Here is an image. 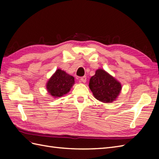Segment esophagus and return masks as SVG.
Masks as SVG:
<instances>
[{"label":"esophagus","instance_id":"obj_1","mask_svg":"<svg viewBox=\"0 0 159 159\" xmlns=\"http://www.w3.org/2000/svg\"><path fill=\"white\" fill-rule=\"evenodd\" d=\"M86 81H87V77L86 76H83V77H81V78L80 79V83H86Z\"/></svg>","mask_w":159,"mask_h":159}]
</instances>
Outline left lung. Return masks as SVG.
Segmentation results:
<instances>
[{
  "label": "left lung",
  "mask_w": 159,
  "mask_h": 159,
  "mask_svg": "<svg viewBox=\"0 0 159 159\" xmlns=\"http://www.w3.org/2000/svg\"><path fill=\"white\" fill-rule=\"evenodd\" d=\"M89 88L95 98L104 103L116 101L121 91V84L103 69L99 68L89 80Z\"/></svg>",
  "instance_id": "left-lung-1"
}]
</instances>
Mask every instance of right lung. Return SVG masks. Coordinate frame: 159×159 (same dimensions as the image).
<instances>
[{"label":"right lung","mask_w":159,"mask_h":159,"mask_svg":"<svg viewBox=\"0 0 159 159\" xmlns=\"http://www.w3.org/2000/svg\"><path fill=\"white\" fill-rule=\"evenodd\" d=\"M75 83L74 77L58 69L48 80L46 89L49 95L54 98H58L67 94Z\"/></svg>","instance_id":"obj_1"}]
</instances>
